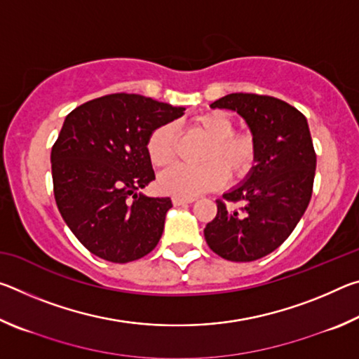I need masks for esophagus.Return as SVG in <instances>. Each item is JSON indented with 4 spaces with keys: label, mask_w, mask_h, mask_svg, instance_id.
Returning <instances> with one entry per match:
<instances>
[{
    "label": "esophagus",
    "mask_w": 359,
    "mask_h": 359,
    "mask_svg": "<svg viewBox=\"0 0 359 359\" xmlns=\"http://www.w3.org/2000/svg\"><path fill=\"white\" fill-rule=\"evenodd\" d=\"M194 201V198H184V196H174L172 203L174 205H184V204H190Z\"/></svg>",
    "instance_id": "esophagus-1"
}]
</instances>
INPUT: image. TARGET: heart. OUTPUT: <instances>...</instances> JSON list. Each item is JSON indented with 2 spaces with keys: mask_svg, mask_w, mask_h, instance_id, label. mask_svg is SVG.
I'll return each mask as SVG.
<instances>
[{
  "mask_svg": "<svg viewBox=\"0 0 359 359\" xmlns=\"http://www.w3.org/2000/svg\"><path fill=\"white\" fill-rule=\"evenodd\" d=\"M194 128L208 136L199 166L174 165L160 175V187L175 196L193 198L226 184L229 179H241L252 171L258 156V141L252 131H234L233 118L220 111L199 115ZM151 165L165 168L175 158V130L172 125H161L150 133L145 144Z\"/></svg>",
  "mask_w": 359,
  "mask_h": 359,
  "instance_id": "heart-1",
  "label": "heart"
}]
</instances>
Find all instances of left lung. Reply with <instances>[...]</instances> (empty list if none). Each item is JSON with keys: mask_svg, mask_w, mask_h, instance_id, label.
Returning a JSON list of instances; mask_svg holds the SVG:
<instances>
[{"mask_svg": "<svg viewBox=\"0 0 359 359\" xmlns=\"http://www.w3.org/2000/svg\"><path fill=\"white\" fill-rule=\"evenodd\" d=\"M210 106L241 114L258 141L257 166L245 184L217 199V215L204 229L218 257L248 263L280 247L299 223L312 198L317 154L304 114L274 96L231 93Z\"/></svg>", "mask_w": 359, "mask_h": 359, "instance_id": "8db88e82", "label": "left lung"}]
</instances>
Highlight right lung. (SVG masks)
Instances as JSON below:
<instances>
[{
    "label": "right lung",
    "instance_id": "add662e5",
    "mask_svg": "<svg viewBox=\"0 0 359 359\" xmlns=\"http://www.w3.org/2000/svg\"><path fill=\"white\" fill-rule=\"evenodd\" d=\"M184 111L141 95L112 93L66 115L50 154L53 194L88 252L130 263L156 247L172 201L137 193L155 179L145 144L151 131Z\"/></svg>",
    "mask_w": 359,
    "mask_h": 359
}]
</instances>
